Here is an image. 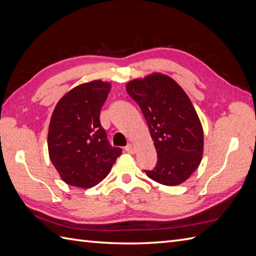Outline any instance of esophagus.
I'll list each match as a JSON object with an SVG mask.
<instances>
[{"instance_id": "1", "label": "esophagus", "mask_w": 256, "mask_h": 256, "mask_svg": "<svg viewBox=\"0 0 256 256\" xmlns=\"http://www.w3.org/2000/svg\"><path fill=\"white\" fill-rule=\"evenodd\" d=\"M125 150H126L128 154H134L135 153V148H134L133 144H131V143L125 146Z\"/></svg>"}]
</instances>
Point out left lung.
Instances as JSON below:
<instances>
[{
	"label": "left lung",
	"mask_w": 256,
	"mask_h": 256,
	"mask_svg": "<svg viewBox=\"0 0 256 256\" xmlns=\"http://www.w3.org/2000/svg\"><path fill=\"white\" fill-rule=\"evenodd\" d=\"M148 125L157 152L150 179L166 186L184 182L197 170L204 150V132L188 96L165 74L148 76L126 84Z\"/></svg>",
	"instance_id": "1"
}]
</instances>
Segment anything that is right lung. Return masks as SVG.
<instances>
[{
  "mask_svg": "<svg viewBox=\"0 0 256 256\" xmlns=\"http://www.w3.org/2000/svg\"><path fill=\"white\" fill-rule=\"evenodd\" d=\"M110 89L100 80L80 84L64 96L54 110L48 150L52 165L70 186H96L122 153L108 143L100 123L101 108Z\"/></svg>",
  "mask_w": 256,
  "mask_h": 256,
  "instance_id": "obj_1",
  "label": "right lung"
}]
</instances>
